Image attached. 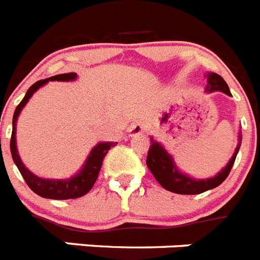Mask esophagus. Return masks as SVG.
<instances>
[{
    "instance_id": "34e87169",
    "label": "esophagus",
    "mask_w": 260,
    "mask_h": 260,
    "mask_svg": "<svg viewBox=\"0 0 260 260\" xmlns=\"http://www.w3.org/2000/svg\"><path fill=\"white\" fill-rule=\"evenodd\" d=\"M145 132V125H144L143 121H136L133 123L129 128V136L131 137H137L140 135H144Z\"/></svg>"
}]
</instances>
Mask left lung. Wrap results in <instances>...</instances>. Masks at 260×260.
Instances as JSON below:
<instances>
[{"mask_svg": "<svg viewBox=\"0 0 260 260\" xmlns=\"http://www.w3.org/2000/svg\"><path fill=\"white\" fill-rule=\"evenodd\" d=\"M205 77H207L205 91H222L226 95H232L228 83L225 82L222 77L216 73H208L205 74ZM241 143H242V132L239 131L238 144H237L236 150L226 166L221 169L220 173L216 174L214 177L207 178V179H195V178L189 177L188 174L180 171L174 161L173 155L154 137H150V148H149L148 157H146V165L158 183L165 189L174 193H180V195H198V193L205 192L208 189L220 186L226 179L230 170L233 168L236 157L241 148Z\"/></svg>", "mask_w": 260, "mask_h": 260, "instance_id": "obj_1", "label": "left lung"}]
</instances>
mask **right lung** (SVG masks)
I'll list each match as a JSON object with an SVG mask.
<instances>
[{
    "label": "right lung",
    "mask_w": 260,
    "mask_h": 260,
    "mask_svg": "<svg viewBox=\"0 0 260 260\" xmlns=\"http://www.w3.org/2000/svg\"><path fill=\"white\" fill-rule=\"evenodd\" d=\"M77 73H64L57 74V76L49 77L46 80L38 81L27 90L26 95L22 99V102L17 106L13 116V132H11V140H10V152L13 161L17 165L18 170L22 174L23 179L26 180L27 186L32 189L36 195L42 196L46 199H55V200H68V199H77L81 196L86 195L90 189L92 188L94 183H95L98 174L101 171L103 164V158L107 154L108 150L112 146L116 145L117 143H112V141H102L98 143L94 148L90 150L89 155L83 162L82 168L77 171L74 175L71 178H65V179H48V178H40L35 174L31 173L28 169L24 166L22 162L21 157L18 154L17 148V121L18 116L23 110L27 102L30 101L31 96L34 95V92L38 91L40 87H43L49 81H61V82H69V81H76Z\"/></svg>",
    "instance_id": "add662e5"
}]
</instances>
